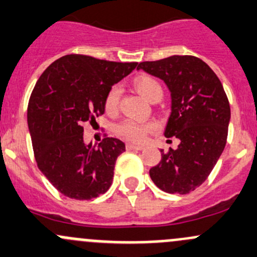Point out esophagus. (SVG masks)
Segmentation results:
<instances>
[{
	"label": "esophagus",
	"mask_w": 257,
	"mask_h": 257,
	"mask_svg": "<svg viewBox=\"0 0 257 257\" xmlns=\"http://www.w3.org/2000/svg\"><path fill=\"white\" fill-rule=\"evenodd\" d=\"M144 147L143 145H136V144H126V150H143Z\"/></svg>",
	"instance_id": "34e87169"
}]
</instances>
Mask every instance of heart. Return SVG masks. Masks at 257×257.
<instances>
[{"instance_id": "b5f03b06", "label": "heart", "mask_w": 257, "mask_h": 257, "mask_svg": "<svg viewBox=\"0 0 257 257\" xmlns=\"http://www.w3.org/2000/svg\"><path fill=\"white\" fill-rule=\"evenodd\" d=\"M134 87L144 98L149 99L150 102L155 99L156 97H163V87H161L160 82L155 77L149 76V75L138 76L134 80ZM119 97V86H113L107 92L106 99H104V107H106L107 112L114 113L117 110ZM154 129H155V124L154 123H142V121L129 119V118L128 119H123L115 126V132H117L118 136L126 140H132V142L137 143L143 142L145 137L148 136V133L153 132Z\"/></svg>"}]
</instances>
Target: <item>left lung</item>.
<instances>
[{"mask_svg": "<svg viewBox=\"0 0 257 257\" xmlns=\"http://www.w3.org/2000/svg\"><path fill=\"white\" fill-rule=\"evenodd\" d=\"M164 80L171 92V115L165 137H176V150H161L151 167L153 182L167 193L187 194L202 185L220 158L228 138L230 106L212 69L192 55H174L138 65Z\"/></svg>", "mask_w": 257, "mask_h": 257, "instance_id": "1", "label": "left lung"}]
</instances>
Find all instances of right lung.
<instances>
[{"mask_svg": "<svg viewBox=\"0 0 257 257\" xmlns=\"http://www.w3.org/2000/svg\"><path fill=\"white\" fill-rule=\"evenodd\" d=\"M137 65L70 54L49 65L37 81L28 103L34 158L64 196L88 201L112 185L125 145L107 136L98 147L85 145L83 125L103 114L107 92Z\"/></svg>", "mask_w": 257, "mask_h": 257, "instance_id": "add662e5", "label": "right lung"}]
</instances>
